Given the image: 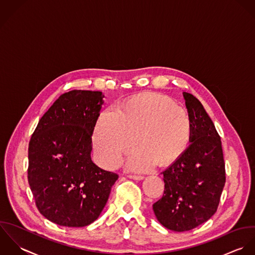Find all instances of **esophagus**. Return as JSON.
<instances>
[{"mask_svg": "<svg viewBox=\"0 0 255 255\" xmlns=\"http://www.w3.org/2000/svg\"><path fill=\"white\" fill-rule=\"evenodd\" d=\"M128 177L130 179H134V180H143L144 179V176H142V175H132V174H130V175H128Z\"/></svg>", "mask_w": 255, "mask_h": 255, "instance_id": "obj_1", "label": "esophagus"}]
</instances>
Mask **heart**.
Masks as SVG:
<instances>
[{
	"mask_svg": "<svg viewBox=\"0 0 255 255\" xmlns=\"http://www.w3.org/2000/svg\"><path fill=\"white\" fill-rule=\"evenodd\" d=\"M136 138L140 147L127 159L129 169L145 171L156 161L171 163L190 145V115L165 97H136L121 104L118 110L102 111L94 129L93 146L102 165L113 168L134 147Z\"/></svg>",
	"mask_w": 255,
	"mask_h": 255,
	"instance_id": "heart-1",
	"label": "heart"
}]
</instances>
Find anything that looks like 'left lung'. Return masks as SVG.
<instances>
[{
    "instance_id": "left-lung-1",
    "label": "left lung",
    "mask_w": 255,
    "mask_h": 255,
    "mask_svg": "<svg viewBox=\"0 0 255 255\" xmlns=\"http://www.w3.org/2000/svg\"><path fill=\"white\" fill-rule=\"evenodd\" d=\"M192 121L189 147L164 171V192L153 205L157 221L174 232L190 231L217 211L226 182L221 138L202 103L183 93Z\"/></svg>"
}]
</instances>
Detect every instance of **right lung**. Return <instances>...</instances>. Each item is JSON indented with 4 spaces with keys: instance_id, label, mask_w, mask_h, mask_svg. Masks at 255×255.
<instances>
[{
    "instance_id": "1",
    "label": "right lung",
    "mask_w": 255,
    "mask_h": 255,
    "mask_svg": "<svg viewBox=\"0 0 255 255\" xmlns=\"http://www.w3.org/2000/svg\"><path fill=\"white\" fill-rule=\"evenodd\" d=\"M102 92L74 90L53 103L28 146V183L39 212L52 223L82 228L95 222L118 179L92 160V136Z\"/></svg>"
}]
</instances>
